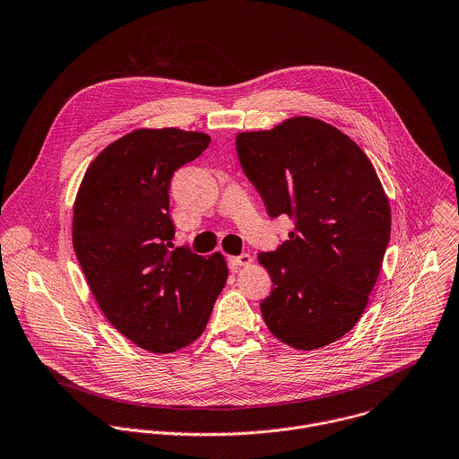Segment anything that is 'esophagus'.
<instances>
[{"instance_id": "esophagus-1", "label": "esophagus", "mask_w": 459, "mask_h": 459, "mask_svg": "<svg viewBox=\"0 0 459 459\" xmlns=\"http://www.w3.org/2000/svg\"><path fill=\"white\" fill-rule=\"evenodd\" d=\"M251 262H253V256L249 253H242L240 256L230 258V265L233 271H238L240 267H247V265H251Z\"/></svg>"}]
</instances>
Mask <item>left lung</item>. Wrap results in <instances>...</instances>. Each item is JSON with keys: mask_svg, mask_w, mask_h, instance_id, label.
I'll return each instance as SVG.
<instances>
[{"mask_svg": "<svg viewBox=\"0 0 459 459\" xmlns=\"http://www.w3.org/2000/svg\"><path fill=\"white\" fill-rule=\"evenodd\" d=\"M237 153L267 213L296 221L289 240L258 255L274 283L260 305L269 331L299 351L336 342L367 307L390 240L374 165L351 137L306 116L238 134Z\"/></svg>", "mask_w": 459, "mask_h": 459, "instance_id": "8db88e82", "label": "left lung"}]
</instances>
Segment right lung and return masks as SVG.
Masks as SVG:
<instances>
[{
  "label": "right lung",
  "instance_id": "right-lung-1",
  "mask_svg": "<svg viewBox=\"0 0 459 459\" xmlns=\"http://www.w3.org/2000/svg\"><path fill=\"white\" fill-rule=\"evenodd\" d=\"M208 144L201 132L135 130L92 160L76 194L73 246L94 299L154 354L201 336L228 280L221 253L204 258L170 242V178Z\"/></svg>",
  "mask_w": 459,
  "mask_h": 459
}]
</instances>
